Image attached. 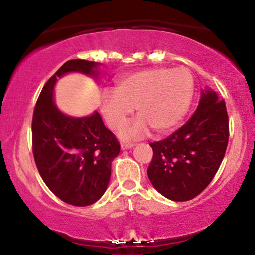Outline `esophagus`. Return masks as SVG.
Here are the masks:
<instances>
[{"label": "esophagus", "instance_id": "esophagus-1", "mask_svg": "<svg viewBox=\"0 0 255 255\" xmlns=\"http://www.w3.org/2000/svg\"><path fill=\"white\" fill-rule=\"evenodd\" d=\"M131 147H134V144H131V142H122L121 144L122 150H128V148Z\"/></svg>", "mask_w": 255, "mask_h": 255}]
</instances>
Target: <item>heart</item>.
I'll return each instance as SVG.
<instances>
[{"label": "heart", "mask_w": 255, "mask_h": 255, "mask_svg": "<svg viewBox=\"0 0 255 255\" xmlns=\"http://www.w3.org/2000/svg\"><path fill=\"white\" fill-rule=\"evenodd\" d=\"M193 93L194 79L188 68L152 67L120 78L115 90L103 93L101 110L108 127L120 130L136 108L140 119L122 131L126 139L142 135L148 126L162 134L182 121Z\"/></svg>", "instance_id": "b5f03b06"}]
</instances>
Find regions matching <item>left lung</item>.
Here are the masks:
<instances>
[{"mask_svg":"<svg viewBox=\"0 0 255 255\" xmlns=\"http://www.w3.org/2000/svg\"><path fill=\"white\" fill-rule=\"evenodd\" d=\"M229 140V118L223 99L203 91L192 118L171 135L151 142L147 176L154 188L174 201L195 198L222 164Z\"/></svg>","mask_w":255,"mask_h":255,"instance_id":"1","label":"left lung"}]
</instances>
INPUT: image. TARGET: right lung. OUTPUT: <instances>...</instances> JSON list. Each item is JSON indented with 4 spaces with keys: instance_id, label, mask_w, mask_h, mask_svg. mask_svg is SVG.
<instances>
[{
    "instance_id": "right-lung-1",
    "label": "right lung",
    "mask_w": 255,
    "mask_h": 255,
    "mask_svg": "<svg viewBox=\"0 0 255 255\" xmlns=\"http://www.w3.org/2000/svg\"><path fill=\"white\" fill-rule=\"evenodd\" d=\"M97 63L69 60L46 81L32 118V152L48 188L64 203L89 206L104 194L111 162L120 153V142L96 111L87 118H71L52 101L57 78L69 72L96 74Z\"/></svg>"
}]
</instances>
